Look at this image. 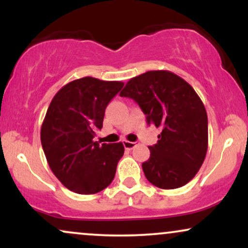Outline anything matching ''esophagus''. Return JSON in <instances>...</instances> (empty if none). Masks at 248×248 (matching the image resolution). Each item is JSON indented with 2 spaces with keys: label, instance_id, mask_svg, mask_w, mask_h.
I'll return each instance as SVG.
<instances>
[{
  "label": "esophagus",
  "instance_id": "obj_1",
  "mask_svg": "<svg viewBox=\"0 0 248 248\" xmlns=\"http://www.w3.org/2000/svg\"><path fill=\"white\" fill-rule=\"evenodd\" d=\"M136 146V142H130V141H124V147L126 149H133L134 147Z\"/></svg>",
  "mask_w": 248,
  "mask_h": 248
}]
</instances>
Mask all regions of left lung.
Wrapping results in <instances>:
<instances>
[{
	"label": "left lung",
	"mask_w": 248,
	"mask_h": 248,
	"mask_svg": "<svg viewBox=\"0 0 248 248\" xmlns=\"http://www.w3.org/2000/svg\"><path fill=\"white\" fill-rule=\"evenodd\" d=\"M120 95L138 102L148 124L162 129L142 163L148 181L160 189L189 183L205 160L209 141L205 107L191 85L170 71H148L130 79Z\"/></svg>",
	"instance_id": "8db88e82"
}]
</instances>
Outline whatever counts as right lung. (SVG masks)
<instances>
[{
  "instance_id": "add662e5",
  "label": "right lung",
  "mask_w": 248,
  "mask_h": 248,
  "mask_svg": "<svg viewBox=\"0 0 248 248\" xmlns=\"http://www.w3.org/2000/svg\"><path fill=\"white\" fill-rule=\"evenodd\" d=\"M122 86V81L84 77L62 86L47 108L42 147L50 169L71 191L93 195L114 179L124 144H100L93 139L102 128L108 102Z\"/></svg>"
}]
</instances>
